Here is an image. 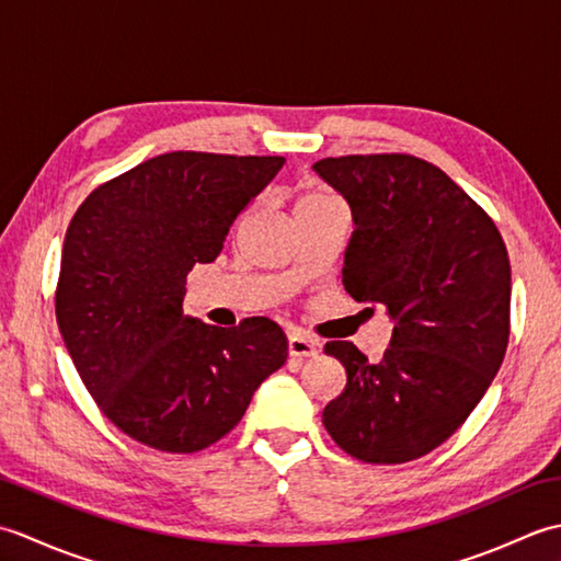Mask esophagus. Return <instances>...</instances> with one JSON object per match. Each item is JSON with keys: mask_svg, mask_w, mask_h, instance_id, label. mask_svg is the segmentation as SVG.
I'll list each match as a JSON object with an SVG mask.
<instances>
[{"mask_svg": "<svg viewBox=\"0 0 561 561\" xmlns=\"http://www.w3.org/2000/svg\"><path fill=\"white\" fill-rule=\"evenodd\" d=\"M289 354L291 356H313L318 354V342L306 337L301 332H289Z\"/></svg>", "mask_w": 561, "mask_h": 561, "instance_id": "1", "label": "esophagus"}]
</instances>
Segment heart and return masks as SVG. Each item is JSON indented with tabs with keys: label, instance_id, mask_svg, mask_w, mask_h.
<instances>
[{
	"label": "heart",
	"instance_id": "b5f03b06",
	"mask_svg": "<svg viewBox=\"0 0 561 561\" xmlns=\"http://www.w3.org/2000/svg\"><path fill=\"white\" fill-rule=\"evenodd\" d=\"M323 199H330V197L323 193H313V195H306L301 202H323Z\"/></svg>",
	"mask_w": 561,
	"mask_h": 561
}]
</instances>
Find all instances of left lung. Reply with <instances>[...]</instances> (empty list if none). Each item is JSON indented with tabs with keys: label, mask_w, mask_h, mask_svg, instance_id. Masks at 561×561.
Here are the masks:
<instances>
[{
	"label": "left lung",
	"mask_w": 561,
	"mask_h": 561,
	"mask_svg": "<svg viewBox=\"0 0 561 561\" xmlns=\"http://www.w3.org/2000/svg\"><path fill=\"white\" fill-rule=\"evenodd\" d=\"M313 171L352 209L344 289L386 306L396 323L378 364L352 342L325 344L347 386L323 424L356 460L422 458L468 420L504 362L511 265L502 233L438 165L410 153L320 159Z\"/></svg>",
	"instance_id": "8db88e82"
}]
</instances>
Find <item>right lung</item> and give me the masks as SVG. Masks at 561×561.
<instances>
[{
    "mask_svg": "<svg viewBox=\"0 0 561 561\" xmlns=\"http://www.w3.org/2000/svg\"><path fill=\"white\" fill-rule=\"evenodd\" d=\"M284 165L282 157L171 151L99 185L69 221L55 316L101 412L165 453L217 444L289 344L270 318L236 328L183 313L187 272Z\"/></svg>",
    "mask_w": 561,
    "mask_h": 561,
    "instance_id": "add662e5",
    "label": "right lung"
}]
</instances>
